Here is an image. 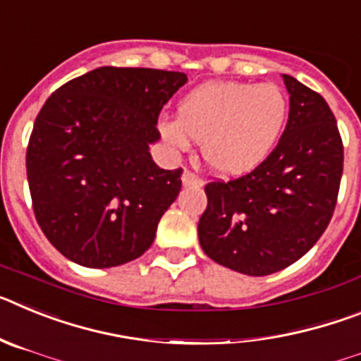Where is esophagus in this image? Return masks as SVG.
<instances>
[{
  "mask_svg": "<svg viewBox=\"0 0 361 361\" xmlns=\"http://www.w3.org/2000/svg\"><path fill=\"white\" fill-rule=\"evenodd\" d=\"M183 186H202V180L197 177L195 173H191V171H184L183 173Z\"/></svg>",
  "mask_w": 361,
  "mask_h": 361,
  "instance_id": "obj_1",
  "label": "esophagus"
}]
</instances>
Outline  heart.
I'll list each match as a JSON object with an SVG mask.
<instances>
[{"label": "heart", "instance_id": "1", "mask_svg": "<svg viewBox=\"0 0 361 361\" xmlns=\"http://www.w3.org/2000/svg\"><path fill=\"white\" fill-rule=\"evenodd\" d=\"M288 97L273 82H206L180 99L177 119H162V141L177 152L200 142L204 162L222 177L250 173L279 142Z\"/></svg>", "mask_w": 361, "mask_h": 361}]
</instances>
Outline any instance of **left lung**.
Listing matches in <instances>:
<instances>
[{
	"mask_svg": "<svg viewBox=\"0 0 361 361\" xmlns=\"http://www.w3.org/2000/svg\"><path fill=\"white\" fill-rule=\"evenodd\" d=\"M289 119L251 173L206 186L199 220L204 253L220 266L266 276L295 264L331 222L343 171L336 119L320 94L282 73Z\"/></svg>",
	"mask_w": 361,
	"mask_h": 361,
	"instance_id": "1",
	"label": "left lung"
}]
</instances>
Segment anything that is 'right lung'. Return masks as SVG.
<instances>
[{
    "label": "right lung",
    "mask_w": 361,
    "mask_h": 361,
    "mask_svg": "<svg viewBox=\"0 0 361 361\" xmlns=\"http://www.w3.org/2000/svg\"><path fill=\"white\" fill-rule=\"evenodd\" d=\"M186 81L183 72L101 66L47 99L28 141V188L37 224L68 260L116 267L153 244L183 170L159 168L149 145Z\"/></svg>",
    "instance_id": "right-lung-1"
}]
</instances>
